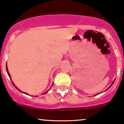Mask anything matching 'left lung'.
I'll return each instance as SVG.
<instances>
[{"instance_id": "8db88e82", "label": "left lung", "mask_w": 124, "mask_h": 124, "mask_svg": "<svg viewBox=\"0 0 124 124\" xmlns=\"http://www.w3.org/2000/svg\"><path fill=\"white\" fill-rule=\"evenodd\" d=\"M113 83H114V82H113V83H112V85H110V86H109V87H108V89L109 88H110V87H111V86H112V85H113ZM108 89H107V90H108Z\"/></svg>"}]
</instances>
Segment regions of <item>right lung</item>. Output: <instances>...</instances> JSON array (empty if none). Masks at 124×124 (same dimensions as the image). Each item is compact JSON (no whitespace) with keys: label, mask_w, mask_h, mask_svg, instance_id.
<instances>
[{"label":"right lung","mask_w":124,"mask_h":124,"mask_svg":"<svg viewBox=\"0 0 124 124\" xmlns=\"http://www.w3.org/2000/svg\"><path fill=\"white\" fill-rule=\"evenodd\" d=\"M6 71H7L9 77V78H10V74H9V71H8V67H7V63H6ZM10 80H11V79H10ZM11 81H12V80H11ZM12 84H13V85H14V86H15V87H16V89H18V90H19V89H18V88H17V87H16V86H15V85H14V83H13V82H12ZM19 91H20V90H19ZM25 94H27V93H25Z\"/></svg>","instance_id":"obj_1"}]
</instances>
